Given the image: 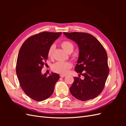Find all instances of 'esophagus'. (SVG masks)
Returning a JSON list of instances; mask_svg holds the SVG:
<instances>
[{
  "label": "esophagus",
  "mask_w": 126,
  "mask_h": 126,
  "mask_svg": "<svg viewBox=\"0 0 126 126\" xmlns=\"http://www.w3.org/2000/svg\"><path fill=\"white\" fill-rule=\"evenodd\" d=\"M60 76L61 77H62V78H63V77H66V75H60Z\"/></svg>",
  "instance_id": "34e87169"
}]
</instances>
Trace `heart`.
<instances>
[{"label":"heart","mask_w":126,"mask_h":126,"mask_svg":"<svg viewBox=\"0 0 126 126\" xmlns=\"http://www.w3.org/2000/svg\"><path fill=\"white\" fill-rule=\"evenodd\" d=\"M61 46L67 52L68 54H71L73 52L74 50V45L71 41L68 40H64L62 41L60 44ZM55 49V45L54 44L51 45L49 47L48 52L47 56L49 58L52 59L54 56V51ZM71 57L73 59H75V56H72ZM72 67V63L69 62H57L53 64L52 69L55 72L57 73L60 74L61 75L67 74L69 69Z\"/></svg>","instance_id":"b5f03b06"}]
</instances>
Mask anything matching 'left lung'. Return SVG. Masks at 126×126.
<instances>
[{
	"label": "left lung",
	"mask_w": 126,
	"mask_h": 126,
	"mask_svg": "<svg viewBox=\"0 0 126 126\" xmlns=\"http://www.w3.org/2000/svg\"><path fill=\"white\" fill-rule=\"evenodd\" d=\"M75 41L79 48V56L75 71L84 79L75 77L70 87L71 94L81 101L92 99L104 89L109 72L108 57L103 46L97 38L86 32H63Z\"/></svg>",
	"instance_id": "obj_1"
}]
</instances>
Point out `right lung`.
I'll return each instance as SVG.
<instances>
[{
    "mask_svg": "<svg viewBox=\"0 0 126 126\" xmlns=\"http://www.w3.org/2000/svg\"><path fill=\"white\" fill-rule=\"evenodd\" d=\"M62 32H44L30 36L22 45L16 63V74L24 93L32 99L41 101L54 93L60 77L52 73L41 74V69L48 59L49 47Z\"/></svg>",
    "mask_w": 126,
    "mask_h": 126,
    "instance_id": "1",
    "label": "right lung"
}]
</instances>
